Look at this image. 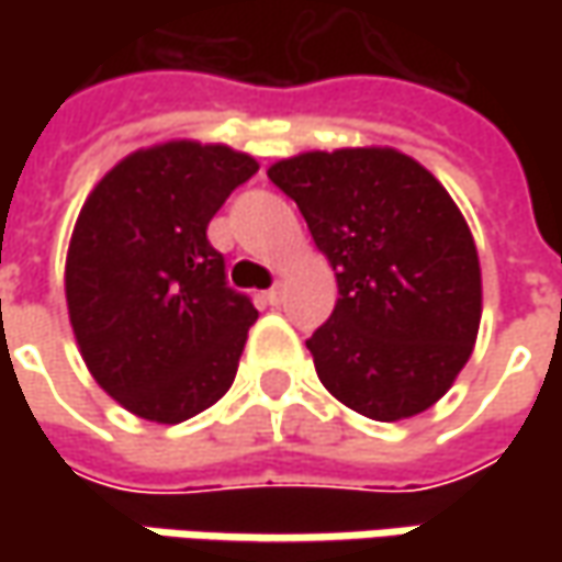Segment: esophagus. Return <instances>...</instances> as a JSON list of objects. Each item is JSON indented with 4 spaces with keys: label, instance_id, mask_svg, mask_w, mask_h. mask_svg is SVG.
<instances>
[{
    "label": "esophagus",
    "instance_id": "34e87169",
    "mask_svg": "<svg viewBox=\"0 0 562 562\" xmlns=\"http://www.w3.org/2000/svg\"><path fill=\"white\" fill-rule=\"evenodd\" d=\"M262 300H266V303H269V306H278V303H281V288H278V284H274V288H271V291L262 293Z\"/></svg>",
    "mask_w": 562,
    "mask_h": 562
}]
</instances>
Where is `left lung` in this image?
I'll return each instance as SVG.
<instances>
[{
  "mask_svg": "<svg viewBox=\"0 0 562 562\" xmlns=\"http://www.w3.org/2000/svg\"><path fill=\"white\" fill-rule=\"evenodd\" d=\"M337 281L306 347L328 394L375 422L413 419L475 350L482 266L443 184L394 146L310 149L269 165Z\"/></svg>",
  "mask_w": 562,
  "mask_h": 562,
  "instance_id": "1",
  "label": "left lung"
}]
</instances>
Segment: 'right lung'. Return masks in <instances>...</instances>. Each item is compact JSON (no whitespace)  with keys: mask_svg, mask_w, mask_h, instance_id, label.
<instances>
[{"mask_svg":"<svg viewBox=\"0 0 562 562\" xmlns=\"http://www.w3.org/2000/svg\"><path fill=\"white\" fill-rule=\"evenodd\" d=\"M259 162L225 143L134 149L77 215L65 300L90 375L127 413L178 425L234 384L256 310L225 288L205 227Z\"/></svg>","mask_w":562,"mask_h":562,"instance_id":"right-lung-1","label":"right lung"}]
</instances>
